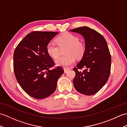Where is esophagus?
<instances>
[{
	"instance_id": "34e87169",
	"label": "esophagus",
	"mask_w": 127,
	"mask_h": 127,
	"mask_svg": "<svg viewBox=\"0 0 127 127\" xmlns=\"http://www.w3.org/2000/svg\"><path fill=\"white\" fill-rule=\"evenodd\" d=\"M69 69H70V68H64V72H65V73H66V72L68 71Z\"/></svg>"
}]
</instances>
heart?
Masks as SVG:
<instances>
[{"label":"heart","instance_id":"b5f03b06","mask_svg":"<svg viewBox=\"0 0 127 127\" xmlns=\"http://www.w3.org/2000/svg\"><path fill=\"white\" fill-rule=\"evenodd\" d=\"M57 45L48 43L46 46V52L51 57L57 58L60 55L61 49L65 48L66 55L57 59L55 63L57 65L68 66L74 64L75 58L81 59L85 53V46L79 41V38L70 33H65L56 39Z\"/></svg>","mask_w":127,"mask_h":127}]
</instances>
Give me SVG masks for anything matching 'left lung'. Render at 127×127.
<instances>
[{"mask_svg":"<svg viewBox=\"0 0 127 127\" xmlns=\"http://www.w3.org/2000/svg\"><path fill=\"white\" fill-rule=\"evenodd\" d=\"M70 31L81 34L85 40V53L73 68L76 73L74 86L80 93L93 95L105 85L110 74L111 57L107 42L102 35L87 27ZM82 68L85 69L80 71Z\"/></svg>","mask_w":127,"mask_h":127,"instance_id":"1","label":"left lung"}]
</instances>
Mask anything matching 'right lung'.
Listing matches in <instances>:
<instances>
[{"instance_id":"add662e5","label":"right lung","mask_w":127,"mask_h":127,"mask_svg":"<svg viewBox=\"0 0 127 127\" xmlns=\"http://www.w3.org/2000/svg\"><path fill=\"white\" fill-rule=\"evenodd\" d=\"M58 32H33L24 37L13 54V70L19 85L28 95L37 99L51 95L63 74L46 52V46Z\"/></svg>"}]
</instances>
